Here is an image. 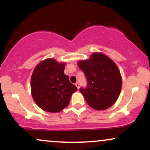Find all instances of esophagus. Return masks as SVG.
I'll return each instance as SVG.
<instances>
[{
	"label": "esophagus",
	"mask_w": 150,
	"mask_h": 150,
	"mask_svg": "<svg viewBox=\"0 0 150 150\" xmlns=\"http://www.w3.org/2000/svg\"><path fill=\"white\" fill-rule=\"evenodd\" d=\"M75 86H76L77 88L78 89H79V88H80V84H79L78 82H76V83H75Z\"/></svg>",
	"instance_id": "1"
}]
</instances>
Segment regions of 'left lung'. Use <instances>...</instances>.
Returning <instances> with one entry per match:
<instances>
[{
    "mask_svg": "<svg viewBox=\"0 0 150 150\" xmlns=\"http://www.w3.org/2000/svg\"><path fill=\"white\" fill-rule=\"evenodd\" d=\"M77 65L88 82L80 92L89 106L99 111L113 106L122 87L121 75L116 63L106 55L96 52L89 59L79 61Z\"/></svg>",
    "mask_w": 150,
    "mask_h": 150,
    "instance_id": "left-lung-1",
    "label": "left lung"
}]
</instances>
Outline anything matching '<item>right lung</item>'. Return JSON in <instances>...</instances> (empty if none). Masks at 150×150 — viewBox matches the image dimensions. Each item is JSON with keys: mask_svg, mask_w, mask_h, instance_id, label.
<instances>
[{"mask_svg": "<svg viewBox=\"0 0 150 150\" xmlns=\"http://www.w3.org/2000/svg\"><path fill=\"white\" fill-rule=\"evenodd\" d=\"M65 63L47 58L38 64L31 77L34 101L45 111L57 113L68 106L72 94L77 90L64 74Z\"/></svg>", "mask_w": 150, "mask_h": 150, "instance_id": "right-lung-1", "label": "right lung"}]
</instances>
